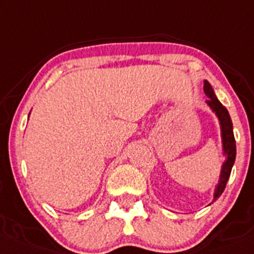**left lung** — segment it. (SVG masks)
I'll list each match as a JSON object with an SVG mask.
<instances>
[{
  "label": "left lung",
  "instance_id": "obj_1",
  "mask_svg": "<svg viewBox=\"0 0 254 254\" xmlns=\"http://www.w3.org/2000/svg\"><path fill=\"white\" fill-rule=\"evenodd\" d=\"M203 89H204V93L208 96L207 103H208L209 107L213 110V112H216V115L218 116L219 123H221L223 151L227 156L226 162H224L223 166H222L219 183L216 188V192H214V201H216L217 198H219V195L223 193L227 182H228L229 176H231L232 167H233L234 159H236V141H234V134H233V125H232V121H231V117H229L228 111H227V108L219 102L218 98L216 97V95H214L213 89H212L211 84L208 83V81H204Z\"/></svg>",
  "mask_w": 254,
  "mask_h": 254
}]
</instances>
